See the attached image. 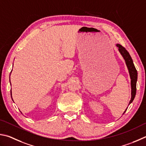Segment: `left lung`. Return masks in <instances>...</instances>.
<instances>
[{
  "instance_id": "left-lung-1",
  "label": "left lung",
  "mask_w": 146,
  "mask_h": 146,
  "mask_svg": "<svg viewBox=\"0 0 146 146\" xmlns=\"http://www.w3.org/2000/svg\"><path fill=\"white\" fill-rule=\"evenodd\" d=\"M116 46L118 47L119 52L121 53V54L122 55V56L124 58V60H125L127 68L128 69L130 80H131V99H130L128 104V105H129V104L132 103L133 101L134 100L135 95H136L137 81V76H138L137 70L134 65L133 61L131 56H130L129 52H127V50L126 49V48L122 47L121 45L119 44V43H117ZM127 109V108L125 110L123 114L126 112Z\"/></svg>"
}]
</instances>
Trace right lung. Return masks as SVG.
<instances>
[{"label": "right lung", "instance_id": "obj_1", "mask_svg": "<svg viewBox=\"0 0 146 146\" xmlns=\"http://www.w3.org/2000/svg\"><path fill=\"white\" fill-rule=\"evenodd\" d=\"M12 71V70H11ZM11 73H10V75H11ZM10 75H9V83H10V85H11V80H10ZM10 91H11V99H12V100H13V101L14 102V101H13V97H12V91H11V90H10ZM14 103H15V102H14ZM20 112H21V113L22 114H23L22 113V112L21 111H20Z\"/></svg>", "mask_w": 146, "mask_h": 146}]
</instances>
